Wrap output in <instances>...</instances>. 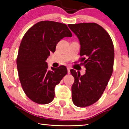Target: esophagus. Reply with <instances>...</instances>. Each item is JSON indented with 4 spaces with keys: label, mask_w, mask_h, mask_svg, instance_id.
<instances>
[{
    "label": "esophagus",
    "mask_w": 129,
    "mask_h": 129,
    "mask_svg": "<svg viewBox=\"0 0 129 129\" xmlns=\"http://www.w3.org/2000/svg\"><path fill=\"white\" fill-rule=\"evenodd\" d=\"M68 73H69V74H70V69H71V68H69V67H68Z\"/></svg>",
    "instance_id": "34e87169"
}]
</instances>
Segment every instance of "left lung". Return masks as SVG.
I'll use <instances>...</instances> for the list:
<instances>
[{
	"label": "left lung",
	"mask_w": 129,
	"mask_h": 129,
	"mask_svg": "<svg viewBox=\"0 0 129 129\" xmlns=\"http://www.w3.org/2000/svg\"><path fill=\"white\" fill-rule=\"evenodd\" d=\"M80 42V61L86 68L81 76L70 70L75 78L72 101L77 107L89 106L100 98L113 70L114 46L108 33L95 23L68 24Z\"/></svg>",
	"instance_id": "left-lung-1"
}]
</instances>
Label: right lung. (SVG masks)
<instances>
[{"label":"right lung","instance_id":"1","mask_svg":"<svg viewBox=\"0 0 129 129\" xmlns=\"http://www.w3.org/2000/svg\"><path fill=\"white\" fill-rule=\"evenodd\" d=\"M72 34L66 24L42 21L26 31L19 49L17 68L21 85L28 98L46 105L54 98V88L68 73L64 66L48 70L46 59L58 42Z\"/></svg>","mask_w":129,"mask_h":129}]
</instances>
